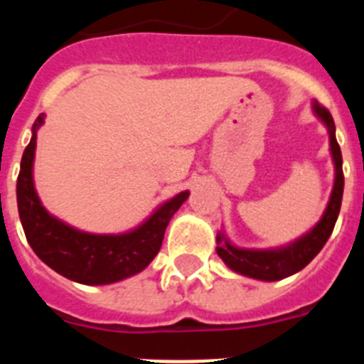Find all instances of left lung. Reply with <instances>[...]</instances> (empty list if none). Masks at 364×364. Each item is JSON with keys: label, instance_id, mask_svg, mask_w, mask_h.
I'll list each match as a JSON object with an SVG mask.
<instances>
[{"label": "left lung", "instance_id": "obj_1", "mask_svg": "<svg viewBox=\"0 0 364 364\" xmlns=\"http://www.w3.org/2000/svg\"><path fill=\"white\" fill-rule=\"evenodd\" d=\"M315 114L324 122L330 133V151L336 164V182H333V191L328 208L324 211L323 218L317 222V226L301 237L299 240L291 242L290 246L279 247V250H240L230 244L226 235L218 231L217 233V253L228 268L233 272L246 275V277L259 279V281H281V279L290 277L294 273L301 272L304 266L311 262L317 253L323 250L326 240L332 235L336 226L337 217L341 211V200H343V189H345V175H343V154L341 147L336 140V124L326 107L315 102Z\"/></svg>", "mask_w": 364, "mask_h": 364}]
</instances>
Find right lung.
Listing matches in <instances>:
<instances>
[{"mask_svg":"<svg viewBox=\"0 0 364 364\" xmlns=\"http://www.w3.org/2000/svg\"><path fill=\"white\" fill-rule=\"evenodd\" d=\"M43 114L32 125V138L19 167L16 197L25 237L45 264L80 284H111L142 272L160 252L164 233L189 191L178 193L162 204L142 226L124 235H92L74 230L47 213L32 182L36 131Z\"/></svg>","mask_w":364,"mask_h":364,"instance_id":"right-lung-1","label":"right lung"}]
</instances>
